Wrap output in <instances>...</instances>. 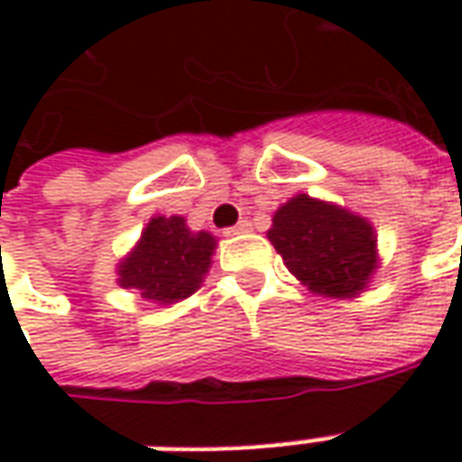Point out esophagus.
<instances>
[{"label": "esophagus", "instance_id": "esophagus-1", "mask_svg": "<svg viewBox=\"0 0 462 462\" xmlns=\"http://www.w3.org/2000/svg\"><path fill=\"white\" fill-rule=\"evenodd\" d=\"M249 228H252V223H249V221H239V223H236V226L226 228L223 234H226V236H236V234H246Z\"/></svg>", "mask_w": 462, "mask_h": 462}]
</instances>
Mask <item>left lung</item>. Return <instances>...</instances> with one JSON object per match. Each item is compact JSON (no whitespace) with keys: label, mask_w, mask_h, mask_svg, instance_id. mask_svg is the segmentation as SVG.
Here are the masks:
<instances>
[{"label":"left lung","mask_w":462,"mask_h":462,"mask_svg":"<svg viewBox=\"0 0 462 462\" xmlns=\"http://www.w3.org/2000/svg\"><path fill=\"white\" fill-rule=\"evenodd\" d=\"M267 239L310 293L327 298L363 293L378 267L373 226L309 195H295L277 208Z\"/></svg>","instance_id":"8db88e82"}]
</instances>
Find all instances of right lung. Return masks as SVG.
I'll list each match as a JSON object with an SVG mask.
<instances>
[{"label": "right lung", "instance_id": "1", "mask_svg": "<svg viewBox=\"0 0 462 462\" xmlns=\"http://www.w3.org/2000/svg\"><path fill=\"white\" fill-rule=\"evenodd\" d=\"M216 252L208 231H189L182 216H153L135 249L117 264V285L135 288L153 303H177L192 295Z\"/></svg>", "mask_w": 462, "mask_h": 462}]
</instances>
